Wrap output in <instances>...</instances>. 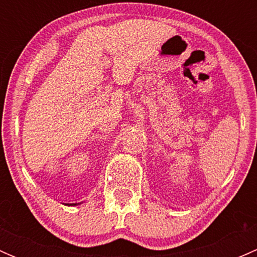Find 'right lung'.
Here are the masks:
<instances>
[{
  "label": "right lung",
  "instance_id": "obj_1",
  "mask_svg": "<svg viewBox=\"0 0 257 257\" xmlns=\"http://www.w3.org/2000/svg\"><path fill=\"white\" fill-rule=\"evenodd\" d=\"M69 205H73V206H76V205H78V204H77V203H76V204H69Z\"/></svg>",
  "mask_w": 257,
  "mask_h": 257
}]
</instances>
